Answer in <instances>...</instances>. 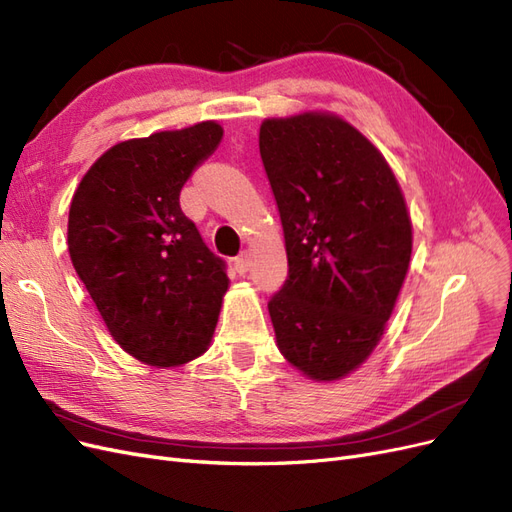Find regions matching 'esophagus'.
I'll return each instance as SVG.
<instances>
[{
    "label": "esophagus",
    "instance_id": "1",
    "mask_svg": "<svg viewBox=\"0 0 512 512\" xmlns=\"http://www.w3.org/2000/svg\"><path fill=\"white\" fill-rule=\"evenodd\" d=\"M235 269H237V273H247L250 271V256H247V252H243V254H239L237 258H235Z\"/></svg>",
    "mask_w": 512,
    "mask_h": 512
}]
</instances>
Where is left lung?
I'll list each match as a JSON object with an SVG mask.
<instances>
[{
	"mask_svg": "<svg viewBox=\"0 0 512 512\" xmlns=\"http://www.w3.org/2000/svg\"><path fill=\"white\" fill-rule=\"evenodd\" d=\"M258 145L288 256L269 301L277 348L307 378L339 380L374 352L404 286V194L382 153L333 113L265 119Z\"/></svg>",
	"mask_w": 512,
	"mask_h": 512,
	"instance_id": "8db88e82",
	"label": "left lung"
}]
</instances>
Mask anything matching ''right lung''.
<instances>
[{"mask_svg":"<svg viewBox=\"0 0 512 512\" xmlns=\"http://www.w3.org/2000/svg\"><path fill=\"white\" fill-rule=\"evenodd\" d=\"M200 121L113 145L91 164L68 215V252L115 342L151 367L203 354L228 290L226 262L181 211L194 168L222 141Z\"/></svg>","mask_w":512,"mask_h":512,"instance_id":"obj_1","label":"right lung"}]
</instances>
